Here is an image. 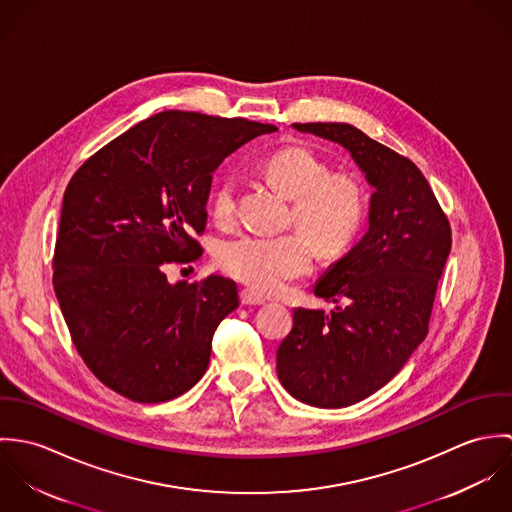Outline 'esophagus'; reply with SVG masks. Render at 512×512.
<instances>
[{"label":"esophagus","instance_id":"1","mask_svg":"<svg viewBox=\"0 0 512 512\" xmlns=\"http://www.w3.org/2000/svg\"><path fill=\"white\" fill-rule=\"evenodd\" d=\"M240 301H242V305H264L266 297H262L260 293L252 292V290H242Z\"/></svg>","mask_w":512,"mask_h":512}]
</instances>
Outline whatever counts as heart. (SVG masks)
<instances>
[{"instance_id":"b5f03b06","label":"heart","mask_w":512,"mask_h":512,"mask_svg":"<svg viewBox=\"0 0 512 512\" xmlns=\"http://www.w3.org/2000/svg\"><path fill=\"white\" fill-rule=\"evenodd\" d=\"M272 183L293 199V220L325 256L351 246L365 220L363 189L347 177H331L325 161L303 147L274 153L266 165ZM213 219L226 224L236 211V179L224 177L213 193ZM311 242L299 232L238 234L217 250L220 268L262 293L280 292L303 276L313 260Z\"/></svg>"}]
</instances>
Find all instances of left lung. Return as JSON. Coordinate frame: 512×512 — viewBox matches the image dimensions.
<instances>
[{
    "mask_svg": "<svg viewBox=\"0 0 512 512\" xmlns=\"http://www.w3.org/2000/svg\"><path fill=\"white\" fill-rule=\"evenodd\" d=\"M292 128L345 147L372 187L363 238L313 286L335 309H293L278 349V376L293 398L345 408L390 382L426 339L451 228L410 159L351 124Z\"/></svg>",
    "mask_w": 512,
    "mask_h": 512,
    "instance_id": "1",
    "label": "left lung"
}]
</instances>
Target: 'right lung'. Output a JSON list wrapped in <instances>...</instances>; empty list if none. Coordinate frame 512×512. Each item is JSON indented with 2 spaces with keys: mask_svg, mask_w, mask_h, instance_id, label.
<instances>
[{
  "mask_svg": "<svg viewBox=\"0 0 512 512\" xmlns=\"http://www.w3.org/2000/svg\"><path fill=\"white\" fill-rule=\"evenodd\" d=\"M272 124L167 110L76 171L63 197L53 286L94 376L142 404L167 402L207 372L211 341L238 288L217 274L169 284L165 268L203 248L213 173Z\"/></svg>",
  "mask_w": 512,
  "mask_h": 512,
  "instance_id": "obj_1",
  "label": "right lung"
}]
</instances>
